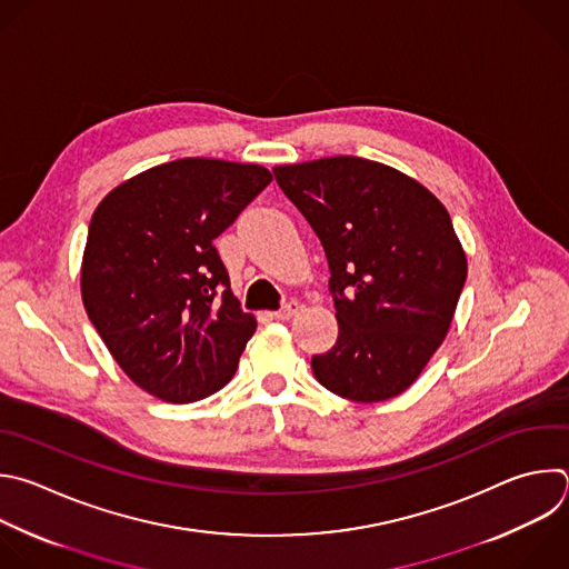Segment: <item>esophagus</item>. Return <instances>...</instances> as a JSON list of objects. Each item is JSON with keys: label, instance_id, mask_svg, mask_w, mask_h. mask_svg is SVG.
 I'll return each mask as SVG.
<instances>
[{"label": "esophagus", "instance_id": "obj_1", "mask_svg": "<svg viewBox=\"0 0 569 569\" xmlns=\"http://www.w3.org/2000/svg\"><path fill=\"white\" fill-rule=\"evenodd\" d=\"M299 310H301V303H299V301H288L281 310L272 312V317H274V319H283V321H288V319L297 317V315H299Z\"/></svg>", "mask_w": 569, "mask_h": 569}]
</instances>
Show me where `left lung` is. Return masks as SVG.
<instances>
[{"instance_id": "8db88e82", "label": "left lung", "mask_w": 569, "mask_h": 569, "mask_svg": "<svg viewBox=\"0 0 569 569\" xmlns=\"http://www.w3.org/2000/svg\"><path fill=\"white\" fill-rule=\"evenodd\" d=\"M319 237L337 310L317 382L352 402L405 393L449 332L467 257L447 208L407 173L357 156L274 167Z\"/></svg>"}]
</instances>
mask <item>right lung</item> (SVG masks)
Returning a JSON list of instances; mask_svg holds the SVG:
<instances>
[{"instance_id":"right-lung-1","label":"right lung","mask_w":569,"mask_h":569,"mask_svg":"<svg viewBox=\"0 0 569 569\" xmlns=\"http://www.w3.org/2000/svg\"><path fill=\"white\" fill-rule=\"evenodd\" d=\"M261 164L180 158L100 201L82 257V301L104 346L153 398L173 405L221 391L257 330L214 248L270 184Z\"/></svg>"}]
</instances>
